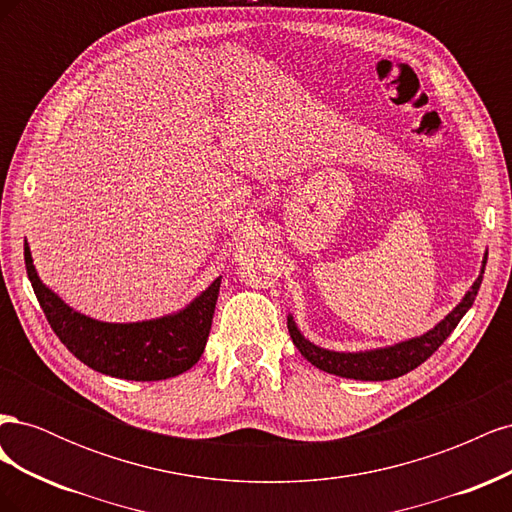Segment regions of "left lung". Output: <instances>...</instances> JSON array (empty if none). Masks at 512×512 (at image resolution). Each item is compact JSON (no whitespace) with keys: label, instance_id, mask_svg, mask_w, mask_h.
<instances>
[{"label":"left lung","instance_id":"obj_1","mask_svg":"<svg viewBox=\"0 0 512 512\" xmlns=\"http://www.w3.org/2000/svg\"><path fill=\"white\" fill-rule=\"evenodd\" d=\"M487 262V260H485ZM483 262V265H485ZM485 273V269H483ZM480 282H483V275H478V280L474 282L472 290L463 297V301L448 314L436 329H431L429 333L410 339V342H401L391 348H382V350H371V352H331L318 348L314 344H309L307 339L299 333V329L294 327V320L288 318V333L292 337L294 346L299 348V352L305 356V359L316 365L318 369L327 371V374H335L342 378H354V380H391L408 374L414 367L425 363L429 356L436 352L444 339L453 333V329L463 318V314L472 307Z\"/></svg>","mask_w":512,"mask_h":512}]
</instances>
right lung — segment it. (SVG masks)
I'll use <instances>...</instances> for the list:
<instances>
[{"instance_id":"right-lung-1","label":"right lung","mask_w":512,"mask_h":512,"mask_svg":"<svg viewBox=\"0 0 512 512\" xmlns=\"http://www.w3.org/2000/svg\"><path fill=\"white\" fill-rule=\"evenodd\" d=\"M27 277L51 329L76 359L123 380H166L198 363L211 331L220 277L183 312L149 322L111 324L74 312L36 275L25 243Z\"/></svg>"}]
</instances>
